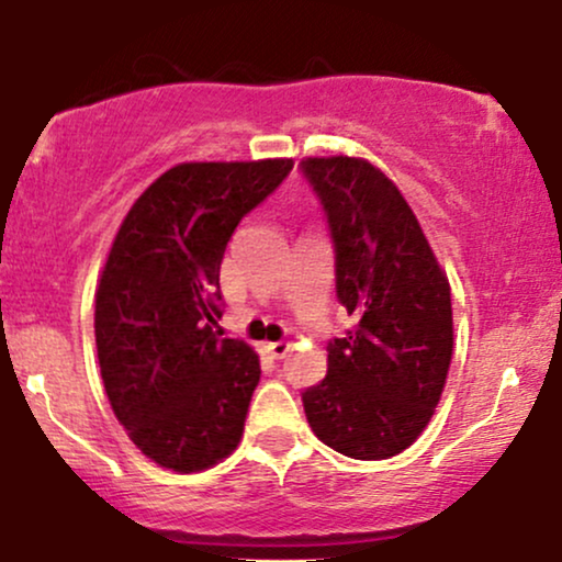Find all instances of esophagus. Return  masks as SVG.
I'll use <instances>...</instances> for the list:
<instances>
[{
    "mask_svg": "<svg viewBox=\"0 0 562 562\" xmlns=\"http://www.w3.org/2000/svg\"><path fill=\"white\" fill-rule=\"evenodd\" d=\"M267 351L272 353L274 359H282L290 351V344H285V340H272V344H267Z\"/></svg>",
    "mask_w": 562,
    "mask_h": 562,
    "instance_id": "1",
    "label": "esophagus"
}]
</instances>
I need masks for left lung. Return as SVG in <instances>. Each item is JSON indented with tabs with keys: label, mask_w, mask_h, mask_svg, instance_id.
Returning a JSON list of instances; mask_svg holds the SVG:
<instances>
[{
	"label": "left lung",
	"mask_w": 562,
	"mask_h": 562,
	"mask_svg": "<svg viewBox=\"0 0 562 562\" xmlns=\"http://www.w3.org/2000/svg\"><path fill=\"white\" fill-rule=\"evenodd\" d=\"M325 205L335 290L357 327L327 346V375L303 391L322 443L389 460L417 441L441 402L454 351L451 293L398 187L364 158H306Z\"/></svg>",
	"instance_id": "obj_1"
}]
</instances>
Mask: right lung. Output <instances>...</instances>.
<instances>
[{
	"instance_id": "add662e5",
	"label": "right lung",
	"mask_w": 562,
	"mask_h": 562,
	"mask_svg": "<svg viewBox=\"0 0 562 562\" xmlns=\"http://www.w3.org/2000/svg\"><path fill=\"white\" fill-rule=\"evenodd\" d=\"M293 158L200 160L134 200L94 295V338L113 415L160 468L198 473L237 449L259 353L222 338L218 269L240 218Z\"/></svg>"
}]
</instances>
